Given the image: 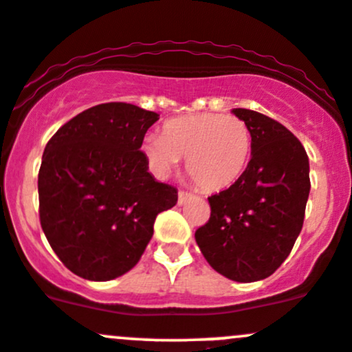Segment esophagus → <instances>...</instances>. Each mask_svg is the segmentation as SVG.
Instances as JSON below:
<instances>
[{
    "mask_svg": "<svg viewBox=\"0 0 352 352\" xmlns=\"http://www.w3.org/2000/svg\"><path fill=\"white\" fill-rule=\"evenodd\" d=\"M190 198L191 193H188V191H179V193H177V203H179V205H184Z\"/></svg>",
    "mask_w": 352,
    "mask_h": 352,
    "instance_id": "1",
    "label": "esophagus"
}]
</instances>
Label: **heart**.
<instances>
[{"instance_id": "heart-1", "label": "heart", "mask_w": 352, "mask_h": 352, "mask_svg": "<svg viewBox=\"0 0 352 352\" xmlns=\"http://www.w3.org/2000/svg\"><path fill=\"white\" fill-rule=\"evenodd\" d=\"M252 151L248 123L232 115L197 113L171 118L161 137L151 135L144 152L154 169L168 175L186 157L188 175L206 191L230 188L244 175Z\"/></svg>"}]
</instances>
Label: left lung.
Listing matches in <instances>:
<instances>
[{"mask_svg":"<svg viewBox=\"0 0 352 352\" xmlns=\"http://www.w3.org/2000/svg\"><path fill=\"white\" fill-rule=\"evenodd\" d=\"M232 113L251 130V161L230 188L208 198L212 213L195 239L217 273L251 283L283 264L302 230L309 155L280 122L245 108Z\"/></svg>","mask_w":352,"mask_h":352,"instance_id":"obj_1","label":"left lung"}]
</instances>
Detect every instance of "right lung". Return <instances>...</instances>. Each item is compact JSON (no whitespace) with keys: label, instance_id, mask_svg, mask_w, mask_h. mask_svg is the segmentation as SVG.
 Listing matches in <instances>:
<instances>
[{"label":"right lung","instance_id":"1","mask_svg":"<svg viewBox=\"0 0 352 352\" xmlns=\"http://www.w3.org/2000/svg\"><path fill=\"white\" fill-rule=\"evenodd\" d=\"M159 115L103 103L76 115L47 142L38 171V215L50 248L85 280L110 281L139 263L157 213L177 190L159 183L140 151Z\"/></svg>","mask_w":352,"mask_h":352}]
</instances>
